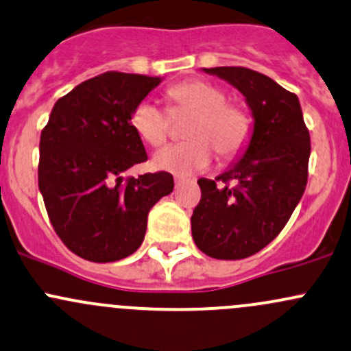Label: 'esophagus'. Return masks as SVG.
<instances>
[{
  "label": "esophagus",
  "instance_id": "obj_1",
  "mask_svg": "<svg viewBox=\"0 0 351 351\" xmlns=\"http://www.w3.org/2000/svg\"><path fill=\"white\" fill-rule=\"evenodd\" d=\"M182 183H185V178H180V176H175V185L180 186Z\"/></svg>",
  "mask_w": 351,
  "mask_h": 351
}]
</instances>
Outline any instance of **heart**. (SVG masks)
<instances>
[{
  "instance_id": "b5f03b06",
  "label": "heart",
  "mask_w": 351,
  "mask_h": 351,
  "mask_svg": "<svg viewBox=\"0 0 351 351\" xmlns=\"http://www.w3.org/2000/svg\"><path fill=\"white\" fill-rule=\"evenodd\" d=\"M176 108L193 110L195 117L186 129L188 141L165 146L154 153V168L176 175H193L208 168L213 149L220 160H234L245 147L250 134L247 114L227 104L220 87L206 80H186L168 90ZM131 126L151 146H160L168 136V114L153 101H141L131 114Z\"/></svg>"
}]
</instances>
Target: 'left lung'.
I'll return each instance as SVG.
<instances>
[{
    "instance_id": "1",
    "label": "left lung",
    "mask_w": 351,
    "mask_h": 351,
    "mask_svg": "<svg viewBox=\"0 0 351 351\" xmlns=\"http://www.w3.org/2000/svg\"><path fill=\"white\" fill-rule=\"evenodd\" d=\"M245 97L254 124L241 158L215 180L200 178L191 235L210 257L235 261L278 237L300 204L311 153L300 99L264 73L243 67L202 69ZM234 183L228 187V182Z\"/></svg>"
}]
</instances>
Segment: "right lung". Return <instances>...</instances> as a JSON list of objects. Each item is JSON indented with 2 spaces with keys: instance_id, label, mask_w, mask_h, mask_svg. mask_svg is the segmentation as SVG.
<instances>
[{
  "instance_id": "1",
  "label": "right lung",
  "mask_w": 351,
  "mask_h": 351,
  "mask_svg": "<svg viewBox=\"0 0 351 351\" xmlns=\"http://www.w3.org/2000/svg\"><path fill=\"white\" fill-rule=\"evenodd\" d=\"M161 80L123 72L88 79L55 102L40 136L38 188L50 222L90 263L136 252L147 213L175 186L166 171L124 176L147 160L131 114Z\"/></svg>"
}]
</instances>
